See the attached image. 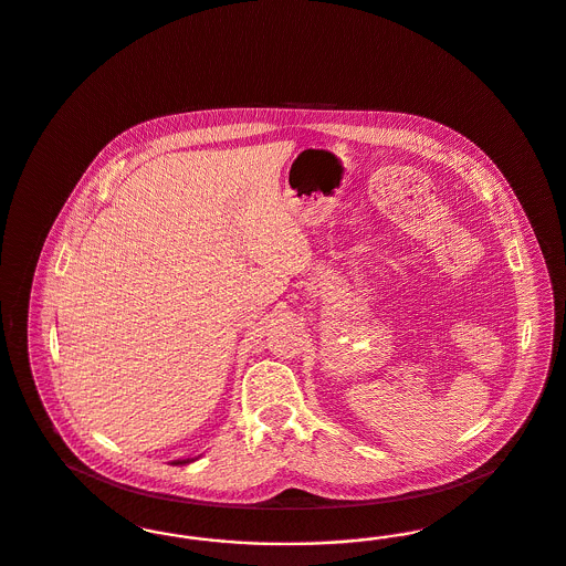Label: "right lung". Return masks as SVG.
<instances>
[{"label":"right lung","mask_w":566,"mask_h":566,"mask_svg":"<svg viewBox=\"0 0 566 566\" xmlns=\"http://www.w3.org/2000/svg\"><path fill=\"white\" fill-rule=\"evenodd\" d=\"M197 458H201V454H199V457L192 458H176V460H171V464H174V467H182V464H189V462H195Z\"/></svg>","instance_id":"1"}]
</instances>
